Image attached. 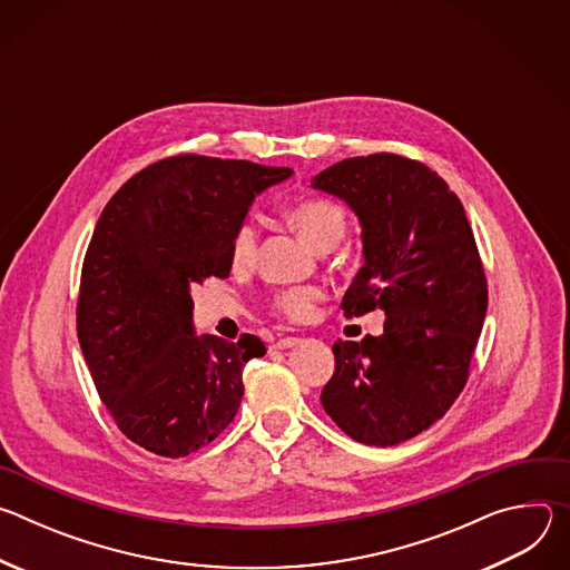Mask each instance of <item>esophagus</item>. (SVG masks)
<instances>
[{"label":"esophagus","mask_w":570,"mask_h":570,"mask_svg":"<svg viewBox=\"0 0 570 570\" xmlns=\"http://www.w3.org/2000/svg\"><path fill=\"white\" fill-rule=\"evenodd\" d=\"M295 345H299V338H293V336H286V338H279L277 343H273L275 350H291Z\"/></svg>","instance_id":"1"}]
</instances>
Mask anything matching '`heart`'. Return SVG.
Here are the masks:
<instances>
[{"mask_svg": "<svg viewBox=\"0 0 570 570\" xmlns=\"http://www.w3.org/2000/svg\"><path fill=\"white\" fill-rule=\"evenodd\" d=\"M288 220L297 229V234L315 250L334 248L347 229L345 212L338 205L322 198H311L293 205L288 212ZM257 243H259L257 225L253 220L240 223L232 236V248H229L232 264L238 268L250 266L257 257ZM317 299H320V293L315 288H291L275 295L273 308L288 320H306Z\"/></svg>", "mask_w": 570, "mask_h": 570, "instance_id": "1", "label": "heart"}]
</instances>
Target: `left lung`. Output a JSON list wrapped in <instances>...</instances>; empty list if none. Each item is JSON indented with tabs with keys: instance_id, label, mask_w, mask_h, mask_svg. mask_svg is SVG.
Listing matches in <instances>:
<instances>
[{
	"instance_id": "1",
	"label": "left lung",
	"mask_w": 570,
	"mask_h": 570,
	"mask_svg": "<svg viewBox=\"0 0 570 570\" xmlns=\"http://www.w3.org/2000/svg\"><path fill=\"white\" fill-rule=\"evenodd\" d=\"M311 187L358 216L363 268L341 308H381V336L334 345L320 401L341 431L394 446L433 426L462 392L487 315V279L460 198L422 161L350 157Z\"/></svg>"
}]
</instances>
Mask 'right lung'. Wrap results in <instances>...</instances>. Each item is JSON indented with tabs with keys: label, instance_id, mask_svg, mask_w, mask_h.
Here are the masks:
<instances>
[{
	"label": "right lung",
	"instance_id": "1",
	"mask_svg": "<svg viewBox=\"0 0 570 570\" xmlns=\"http://www.w3.org/2000/svg\"><path fill=\"white\" fill-rule=\"evenodd\" d=\"M246 159L176 155L135 174L106 205L80 273L76 332L119 431L185 458L218 438L243 396V367L266 354L196 334L191 286L227 277L232 236L255 198L291 178Z\"/></svg>",
	"mask_w": 570,
	"mask_h": 570
}]
</instances>
